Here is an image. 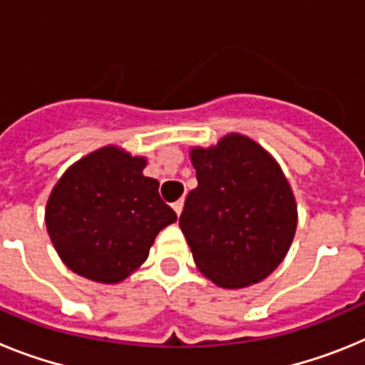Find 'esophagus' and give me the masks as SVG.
<instances>
[{
	"instance_id": "1",
	"label": "esophagus",
	"mask_w": 365,
	"mask_h": 365,
	"mask_svg": "<svg viewBox=\"0 0 365 365\" xmlns=\"http://www.w3.org/2000/svg\"><path fill=\"white\" fill-rule=\"evenodd\" d=\"M172 206H173V210H175V214L180 215V212H182V206H185V201H182V199H179V201L173 202Z\"/></svg>"
}]
</instances>
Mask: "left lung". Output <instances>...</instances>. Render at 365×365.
Instances as JSON below:
<instances>
[{
    "instance_id": "8db88e82",
    "label": "left lung",
    "mask_w": 365,
    "mask_h": 365,
    "mask_svg": "<svg viewBox=\"0 0 365 365\" xmlns=\"http://www.w3.org/2000/svg\"><path fill=\"white\" fill-rule=\"evenodd\" d=\"M197 188L188 193L179 227L197 269L222 289L265 279L294 240L298 210L272 155L240 133L190 151Z\"/></svg>"
}]
</instances>
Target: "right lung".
<instances>
[{"label":"right lung","instance_id":"right-lung-1","mask_svg":"<svg viewBox=\"0 0 365 365\" xmlns=\"http://www.w3.org/2000/svg\"><path fill=\"white\" fill-rule=\"evenodd\" d=\"M144 157L117 146L86 155L62 175L45 208L58 256L73 272L118 283L148 259L155 237L177 221Z\"/></svg>","mask_w":365,"mask_h":365}]
</instances>
